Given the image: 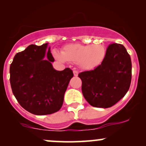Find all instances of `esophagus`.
Returning a JSON list of instances; mask_svg holds the SVG:
<instances>
[{"instance_id": "34e87169", "label": "esophagus", "mask_w": 146, "mask_h": 146, "mask_svg": "<svg viewBox=\"0 0 146 146\" xmlns=\"http://www.w3.org/2000/svg\"><path fill=\"white\" fill-rule=\"evenodd\" d=\"M73 75H74V76H78V71H76V70H74V71H73Z\"/></svg>"}]
</instances>
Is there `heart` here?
I'll return each mask as SVG.
<instances>
[{
  "label": "heart",
  "mask_w": 146,
  "mask_h": 146,
  "mask_svg": "<svg viewBox=\"0 0 146 146\" xmlns=\"http://www.w3.org/2000/svg\"><path fill=\"white\" fill-rule=\"evenodd\" d=\"M62 53V55L58 53L55 54L58 60L78 63L83 69L92 70L102 62L106 56V49L101 44H71L66 45Z\"/></svg>",
  "instance_id": "b5f03b06"
}]
</instances>
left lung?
<instances>
[{
	"mask_svg": "<svg viewBox=\"0 0 146 146\" xmlns=\"http://www.w3.org/2000/svg\"><path fill=\"white\" fill-rule=\"evenodd\" d=\"M82 91L90 105L109 108L126 94L132 78L130 55L122 44L108 46L104 59L94 70L79 73Z\"/></svg>",
	"mask_w": 146,
	"mask_h": 146,
	"instance_id": "1",
	"label": "left lung"
}]
</instances>
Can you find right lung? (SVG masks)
<instances>
[{
  "label": "right lung",
  "instance_id": "right-lung-1",
  "mask_svg": "<svg viewBox=\"0 0 146 146\" xmlns=\"http://www.w3.org/2000/svg\"><path fill=\"white\" fill-rule=\"evenodd\" d=\"M48 43L31 44L16 53L10 65L13 94L24 109L37 115L54 113L61 108L64 95L73 73L69 68L56 71ZM46 55L45 59L44 57Z\"/></svg>",
  "mask_w": 146,
  "mask_h": 146
}]
</instances>
